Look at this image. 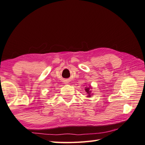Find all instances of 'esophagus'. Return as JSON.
I'll return each instance as SVG.
<instances>
[{
    "label": "esophagus",
    "instance_id": "1",
    "mask_svg": "<svg viewBox=\"0 0 145 145\" xmlns=\"http://www.w3.org/2000/svg\"><path fill=\"white\" fill-rule=\"evenodd\" d=\"M65 84H68V82H67V81H65Z\"/></svg>",
    "mask_w": 145,
    "mask_h": 145
}]
</instances>
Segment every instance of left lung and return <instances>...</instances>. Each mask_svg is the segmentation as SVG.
<instances>
[{
  "label": "left lung",
  "instance_id": "1",
  "mask_svg": "<svg viewBox=\"0 0 145 145\" xmlns=\"http://www.w3.org/2000/svg\"><path fill=\"white\" fill-rule=\"evenodd\" d=\"M85 89H85L86 92V93H88V97H89V98H90V97H91V91L90 89H92V88H91V87H86Z\"/></svg>",
  "mask_w": 145,
  "mask_h": 145
}]
</instances>
